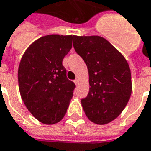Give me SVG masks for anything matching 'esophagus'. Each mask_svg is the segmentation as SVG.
<instances>
[{
  "mask_svg": "<svg viewBox=\"0 0 151 151\" xmlns=\"http://www.w3.org/2000/svg\"><path fill=\"white\" fill-rule=\"evenodd\" d=\"M74 83H75L76 85H78V83H79V80L78 78L77 79H75V80H74Z\"/></svg>",
  "mask_w": 151,
  "mask_h": 151,
  "instance_id": "34e87169",
  "label": "esophagus"
}]
</instances>
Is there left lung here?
<instances>
[{"instance_id":"left-lung-1","label":"left lung","mask_w":151,"mask_h":151,"mask_svg":"<svg viewBox=\"0 0 151 151\" xmlns=\"http://www.w3.org/2000/svg\"><path fill=\"white\" fill-rule=\"evenodd\" d=\"M73 47L89 74V92L81 103L88 119L99 125L123 112L132 93L129 65L122 54L100 36H75Z\"/></svg>"}]
</instances>
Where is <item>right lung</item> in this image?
Masks as SVG:
<instances>
[{"mask_svg":"<svg viewBox=\"0 0 151 151\" xmlns=\"http://www.w3.org/2000/svg\"><path fill=\"white\" fill-rule=\"evenodd\" d=\"M75 36H44L28 46L22 56L18 81L21 98L41 123L54 124L66 114L75 84L62 65Z\"/></svg>","mask_w":151,"mask_h":151,"instance_id":"right-lung-1","label":"right lung"}]
</instances>
